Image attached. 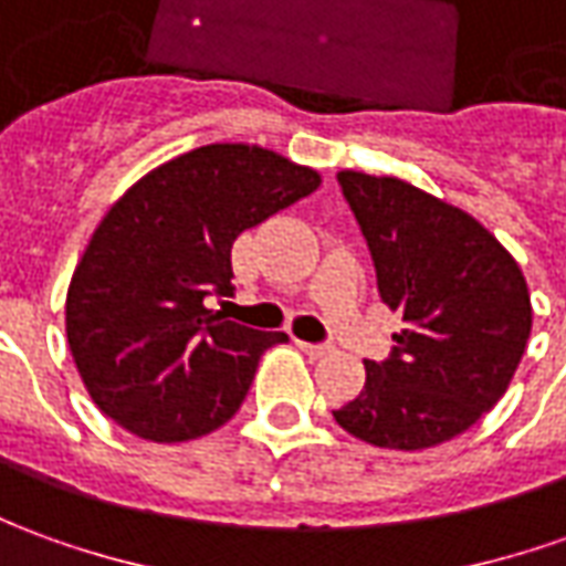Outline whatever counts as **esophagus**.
Returning a JSON list of instances; mask_svg holds the SVG:
<instances>
[{
    "instance_id": "1",
    "label": "esophagus",
    "mask_w": 566,
    "mask_h": 566,
    "mask_svg": "<svg viewBox=\"0 0 566 566\" xmlns=\"http://www.w3.org/2000/svg\"><path fill=\"white\" fill-rule=\"evenodd\" d=\"M300 349L306 353V356H325L328 353V344H300Z\"/></svg>"
}]
</instances>
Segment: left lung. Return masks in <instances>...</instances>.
<instances>
[{
  "instance_id": "1",
  "label": "left lung",
  "mask_w": 566,
  "mask_h": 566,
  "mask_svg": "<svg viewBox=\"0 0 566 566\" xmlns=\"http://www.w3.org/2000/svg\"><path fill=\"white\" fill-rule=\"evenodd\" d=\"M337 186L406 328L387 359H365L363 394L334 421L380 449L446 443L493 409L521 365L533 328L524 272L474 217L402 179L344 170Z\"/></svg>"
}]
</instances>
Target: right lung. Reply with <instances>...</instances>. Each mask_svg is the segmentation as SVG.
Instances as JSON below:
<instances>
[{
  "instance_id": "add662e5",
  "label": "right lung",
  "mask_w": 566,
  "mask_h": 566,
  "mask_svg": "<svg viewBox=\"0 0 566 566\" xmlns=\"http://www.w3.org/2000/svg\"><path fill=\"white\" fill-rule=\"evenodd\" d=\"M256 145H207L142 176L107 210L67 287V344L92 402L154 443L222 428L260 356L287 340L207 310L232 287V244L318 188Z\"/></svg>"
}]
</instances>
